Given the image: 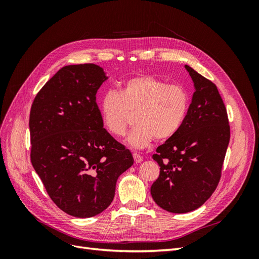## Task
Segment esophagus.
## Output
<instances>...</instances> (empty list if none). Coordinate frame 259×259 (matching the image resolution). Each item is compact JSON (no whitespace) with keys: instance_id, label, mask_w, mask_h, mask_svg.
I'll return each mask as SVG.
<instances>
[{"instance_id":"34e87169","label":"esophagus","mask_w":259,"mask_h":259,"mask_svg":"<svg viewBox=\"0 0 259 259\" xmlns=\"http://www.w3.org/2000/svg\"><path fill=\"white\" fill-rule=\"evenodd\" d=\"M133 158H134L135 163H140V162L143 161V156L139 155L138 153H134V154H133Z\"/></svg>"}]
</instances>
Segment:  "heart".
<instances>
[{"instance_id": "b5f03b06", "label": "heart", "mask_w": 259, "mask_h": 259, "mask_svg": "<svg viewBox=\"0 0 259 259\" xmlns=\"http://www.w3.org/2000/svg\"><path fill=\"white\" fill-rule=\"evenodd\" d=\"M190 107V96L180 84H167L150 74L126 80L120 93L107 91L99 101L101 121L114 137H123L135 114L136 127L127 138L130 146L146 148L153 139L164 142L182 128Z\"/></svg>"}]
</instances>
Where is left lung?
Masks as SVG:
<instances>
[{
    "instance_id": "left-lung-1",
    "label": "left lung",
    "mask_w": 259,
    "mask_h": 259,
    "mask_svg": "<svg viewBox=\"0 0 259 259\" xmlns=\"http://www.w3.org/2000/svg\"><path fill=\"white\" fill-rule=\"evenodd\" d=\"M185 67L195 92L182 128L152 155L160 176L150 189L156 204L176 214L199 208L215 191L230 140L228 114L216 85Z\"/></svg>"
}]
</instances>
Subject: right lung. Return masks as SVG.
<instances>
[{"instance_id": "right-lung-1", "label": "right lung", "mask_w": 259, "mask_h": 259, "mask_svg": "<svg viewBox=\"0 0 259 259\" xmlns=\"http://www.w3.org/2000/svg\"><path fill=\"white\" fill-rule=\"evenodd\" d=\"M106 80L97 65L66 66L31 106V163L55 204L79 218L110 205L117 178L134 163L104 128L96 93Z\"/></svg>"}]
</instances>
